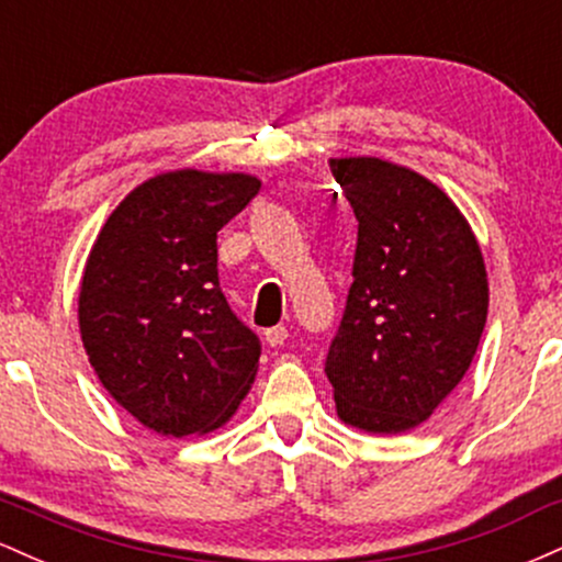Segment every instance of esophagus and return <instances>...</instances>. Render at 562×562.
<instances>
[{
  "mask_svg": "<svg viewBox=\"0 0 562 562\" xmlns=\"http://www.w3.org/2000/svg\"><path fill=\"white\" fill-rule=\"evenodd\" d=\"M288 340V327L285 325H277V327H269L267 333H263V344L267 346H282Z\"/></svg>",
  "mask_w": 562,
  "mask_h": 562,
  "instance_id": "1",
  "label": "esophagus"
}]
</instances>
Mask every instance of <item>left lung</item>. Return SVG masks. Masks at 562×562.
Returning <instances> with one entry per match:
<instances>
[{"label": "left lung", "instance_id": "obj_1", "mask_svg": "<svg viewBox=\"0 0 562 562\" xmlns=\"http://www.w3.org/2000/svg\"><path fill=\"white\" fill-rule=\"evenodd\" d=\"M359 222L353 285L327 353L340 423L417 428L460 385L488 314V274L465 214L436 182L385 158H330Z\"/></svg>", "mask_w": 562, "mask_h": 562}]
</instances>
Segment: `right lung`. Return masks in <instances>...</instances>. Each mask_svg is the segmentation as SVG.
Returning <instances> with one entry per match:
<instances>
[{"label": "right lung", "instance_id": "right-lung-1", "mask_svg": "<svg viewBox=\"0 0 562 562\" xmlns=\"http://www.w3.org/2000/svg\"><path fill=\"white\" fill-rule=\"evenodd\" d=\"M259 190L243 171H160L115 205L83 263L89 364L160 436L227 425L259 372V338L229 312L216 272V232Z\"/></svg>", "mask_w": 562, "mask_h": 562}]
</instances>
